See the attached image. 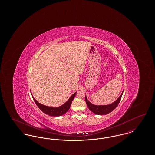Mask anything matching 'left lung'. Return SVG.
<instances>
[{
    "instance_id": "left-lung-1",
    "label": "left lung",
    "mask_w": 155,
    "mask_h": 155,
    "mask_svg": "<svg viewBox=\"0 0 155 155\" xmlns=\"http://www.w3.org/2000/svg\"><path fill=\"white\" fill-rule=\"evenodd\" d=\"M123 92L119 96L118 99L114 101L113 103H111L107 105H95L91 103L87 99V96H85V101L87 104L88 107L89 109L93 112L94 113L98 114V115H105L110 113L113 110H114L116 107L118 106V103L120 102L121 98L122 97Z\"/></svg>"
}]
</instances>
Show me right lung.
<instances>
[{"label": "right lung", "mask_w": 155, "mask_h": 155, "mask_svg": "<svg viewBox=\"0 0 155 155\" xmlns=\"http://www.w3.org/2000/svg\"><path fill=\"white\" fill-rule=\"evenodd\" d=\"M76 92H75L74 94H73L71 97L67 100L66 102L62 104L61 106L57 107H50L48 106H45L41 103H39L37 100L33 97V99L34 102L36 103L37 106L39 108V109L41 111H42L46 114H48L51 116H54V117H58V116H61L63 114H64L66 112L69 110L71 104L72 103V101L74 99V97L76 95Z\"/></svg>", "instance_id": "obj_1"}]
</instances>
